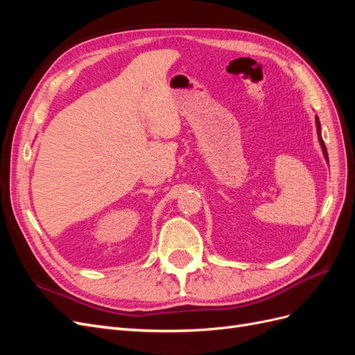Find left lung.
<instances>
[{
  "label": "left lung",
  "mask_w": 355,
  "mask_h": 355,
  "mask_svg": "<svg viewBox=\"0 0 355 355\" xmlns=\"http://www.w3.org/2000/svg\"><path fill=\"white\" fill-rule=\"evenodd\" d=\"M315 125H317V135H318V141H320L321 149H323V154H324L326 161H329V157H327V149H326V145H324V142H323V137H321V125H320L318 116H315Z\"/></svg>",
  "instance_id": "8db88e82"
}]
</instances>
